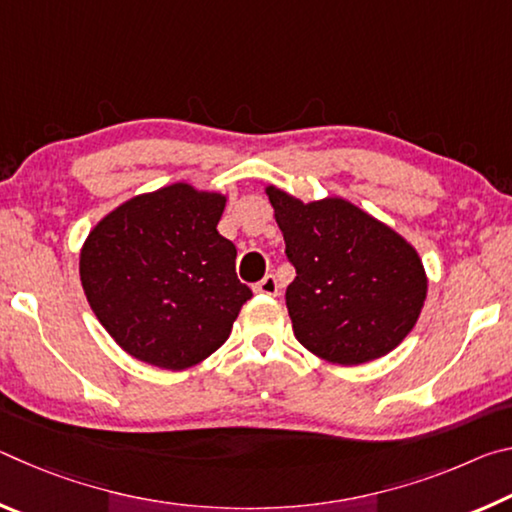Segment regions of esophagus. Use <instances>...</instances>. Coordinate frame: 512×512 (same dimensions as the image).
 Instances as JSON below:
<instances>
[{"instance_id":"obj_1","label":"esophagus","mask_w":512,"mask_h":512,"mask_svg":"<svg viewBox=\"0 0 512 512\" xmlns=\"http://www.w3.org/2000/svg\"><path fill=\"white\" fill-rule=\"evenodd\" d=\"M253 289H255V293H262V296H277V280H275V275L268 273L264 280H259L255 284Z\"/></svg>"}]
</instances>
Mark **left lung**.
Returning <instances> with one entry per match:
<instances>
[{
	"instance_id": "1",
	"label": "left lung",
	"mask_w": 512,
	"mask_h": 512,
	"mask_svg": "<svg viewBox=\"0 0 512 512\" xmlns=\"http://www.w3.org/2000/svg\"><path fill=\"white\" fill-rule=\"evenodd\" d=\"M296 280L287 307L296 339L334 366L393 352L418 323L427 271L409 241L341 196L300 201L268 185Z\"/></svg>"
}]
</instances>
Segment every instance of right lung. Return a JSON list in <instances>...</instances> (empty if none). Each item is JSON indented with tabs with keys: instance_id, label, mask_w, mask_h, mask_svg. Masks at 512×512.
<instances>
[{
	"instance_id": "obj_1",
	"label": "right lung",
	"mask_w": 512,
	"mask_h": 512,
	"mask_svg": "<svg viewBox=\"0 0 512 512\" xmlns=\"http://www.w3.org/2000/svg\"><path fill=\"white\" fill-rule=\"evenodd\" d=\"M221 192L189 183L128 198L81 246V284L121 350L162 370H185L228 341L244 302L237 248L216 225Z\"/></svg>"
}]
</instances>
